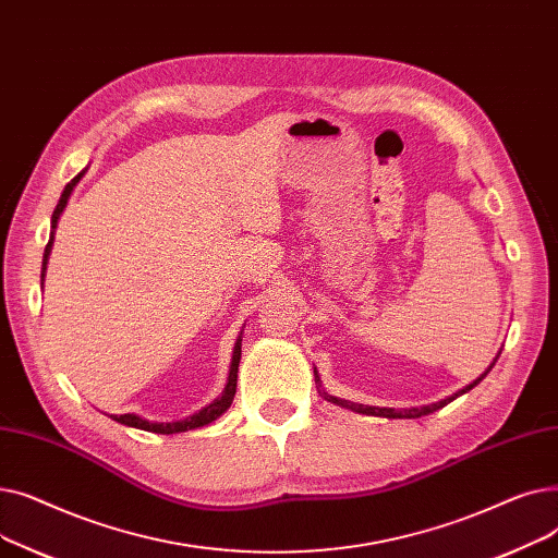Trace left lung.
I'll list each match as a JSON object with an SVG mask.
<instances>
[{
	"label": "left lung",
	"mask_w": 558,
	"mask_h": 558,
	"mask_svg": "<svg viewBox=\"0 0 558 558\" xmlns=\"http://www.w3.org/2000/svg\"><path fill=\"white\" fill-rule=\"evenodd\" d=\"M486 373H488V371H486ZM486 373H484V375H486ZM484 375H482V377H484ZM314 377H316V383H318V375H316V371H314ZM482 377H480V379H475V383H473L471 387H465L463 391L454 393V396H452V398H448V400H441V402L429 404V407H423V409H409V412H396V409H387V407H366V404L348 402V400H341V398H335V396H324V398H326V400H330V402H335V404H339V407L350 409V412L366 414V416H385V418H418V416L432 414V412H436V409L446 407V404H448V402H452L457 396H461V393H465V391H471L475 385H480V383H482Z\"/></svg>",
	"instance_id": "1"
}]
</instances>
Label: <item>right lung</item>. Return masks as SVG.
<instances>
[{
  "label": "right lung",
  "instance_id": "right-lung-1",
  "mask_svg": "<svg viewBox=\"0 0 558 558\" xmlns=\"http://www.w3.org/2000/svg\"><path fill=\"white\" fill-rule=\"evenodd\" d=\"M81 175H83V171L76 175V179H72V183L65 185V190H63V194H61V201H58L56 210H53V215H51V228H56V221H58V217H61V213H63V208H65V203H68V198H70V194H72V190H74V185L81 181ZM51 242H53V234H51V240H49V244H47V248H45L43 276H45L49 251H51ZM240 341H242V339H238V345H234V353H232V364H230V375H228L226 391L221 393L219 400H215L213 404L201 409L198 414H194V416H190V418H185V421H179V423H149V421H144V418H140V416H135V414L112 416V421L122 423V425H129V427H137V429H146V432H156V434L187 432V429H196V427H203V425L213 423L215 418H219V416L226 412V409L230 407V402H232V398H234V391H238V368H240V357H242V343H240Z\"/></svg>",
  "mask_w": 558,
  "mask_h": 558
}]
</instances>
